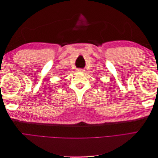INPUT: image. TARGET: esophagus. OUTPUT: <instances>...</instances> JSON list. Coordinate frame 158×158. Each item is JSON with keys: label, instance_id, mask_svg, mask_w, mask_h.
Returning <instances> with one entry per match:
<instances>
[{"label": "esophagus", "instance_id": "obj_1", "mask_svg": "<svg viewBox=\"0 0 158 158\" xmlns=\"http://www.w3.org/2000/svg\"><path fill=\"white\" fill-rule=\"evenodd\" d=\"M77 71L80 72V73H83V72H84V69H77Z\"/></svg>", "mask_w": 158, "mask_h": 158}]
</instances>
